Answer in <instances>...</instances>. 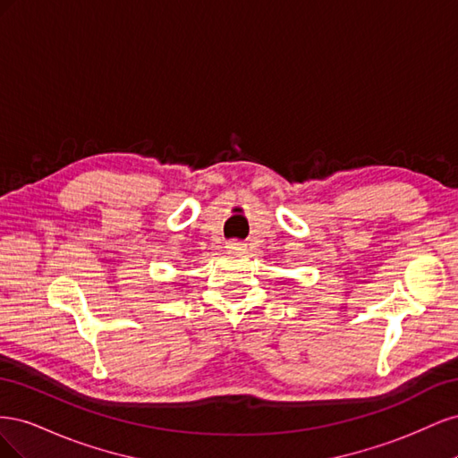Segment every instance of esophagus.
Masks as SVG:
<instances>
[{"instance_id":"1","label":"esophagus","mask_w":458,"mask_h":458,"mask_svg":"<svg viewBox=\"0 0 458 458\" xmlns=\"http://www.w3.org/2000/svg\"><path fill=\"white\" fill-rule=\"evenodd\" d=\"M227 248H229V250H233V252H241V250H244V242H241V241H229Z\"/></svg>"}]
</instances>
